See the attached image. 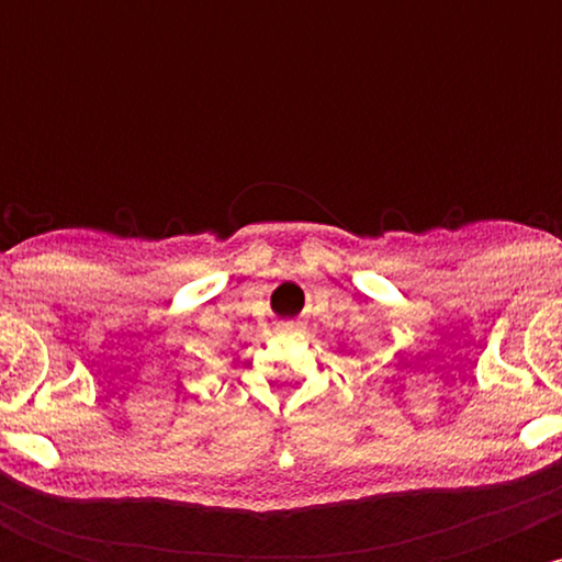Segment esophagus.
<instances>
[{
  "label": "esophagus",
  "mask_w": 562,
  "mask_h": 562,
  "mask_svg": "<svg viewBox=\"0 0 562 562\" xmlns=\"http://www.w3.org/2000/svg\"><path fill=\"white\" fill-rule=\"evenodd\" d=\"M301 327V322H295V319H280L277 322V330L280 333H295Z\"/></svg>",
  "instance_id": "esophagus-1"
}]
</instances>
